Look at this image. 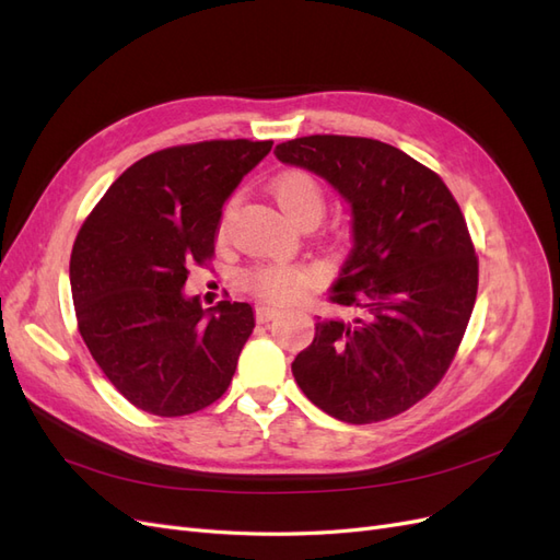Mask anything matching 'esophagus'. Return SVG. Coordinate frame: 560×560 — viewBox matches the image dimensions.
Masks as SVG:
<instances>
[{"label":"esophagus","mask_w":560,"mask_h":560,"mask_svg":"<svg viewBox=\"0 0 560 560\" xmlns=\"http://www.w3.org/2000/svg\"><path fill=\"white\" fill-rule=\"evenodd\" d=\"M257 322L259 325H266V322H270V319H276L278 315H280V308H276V306H266V303H259L257 306Z\"/></svg>","instance_id":"obj_1"}]
</instances>
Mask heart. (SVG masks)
Instances as JSON below:
<instances>
[{
	"label": "heart",
	"instance_id": "obj_1",
	"mask_svg": "<svg viewBox=\"0 0 560 560\" xmlns=\"http://www.w3.org/2000/svg\"><path fill=\"white\" fill-rule=\"evenodd\" d=\"M270 189H273V198L278 200V206L292 222L306 214L319 217L322 210H325V191H322L319 182L306 171H290L278 175ZM306 280L308 276L303 273V270L278 264L259 266L245 276L249 290L266 301L292 299L301 287L306 284Z\"/></svg>",
	"mask_w": 560,
	"mask_h": 560
}]
</instances>
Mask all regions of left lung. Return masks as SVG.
I'll list each match as a JSON object with an SVG mask.
<instances>
[{"instance_id": "1", "label": "left lung", "mask_w": 560, "mask_h": 560, "mask_svg": "<svg viewBox=\"0 0 560 560\" xmlns=\"http://www.w3.org/2000/svg\"><path fill=\"white\" fill-rule=\"evenodd\" d=\"M276 156L350 206L352 247L331 301L358 317H317L294 381L343 422L393 418L442 381L467 329L479 264L465 217L439 175L393 144L311 135L278 144Z\"/></svg>"}]
</instances>
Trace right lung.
Listing matches in <instances>:
<instances>
[{"label": "right lung", "mask_w": 560, "mask_h": 560, "mask_svg": "<svg viewBox=\"0 0 560 560\" xmlns=\"http://www.w3.org/2000/svg\"><path fill=\"white\" fill-rule=\"evenodd\" d=\"M273 142L212 140L132 163L83 222L70 259L79 331L138 409L175 418L226 393L254 329L249 303L202 308L191 261L212 257L224 202Z\"/></svg>", "instance_id": "right-lung-1"}]
</instances>
